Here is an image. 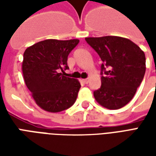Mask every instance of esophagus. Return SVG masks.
<instances>
[{"label": "esophagus", "instance_id": "34e87169", "mask_svg": "<svg viewBox=\"0 0 156 156\" xmlns=\"http://www.w3.org/2000/svg\"><path fill=\"white\" fill-rule=\"evenodd\" d=\"M82 81L85 84H88V82H89V79H88V78H86V79H82Z\"/></svg>", "mask_w": 156, "mask_h": 156}]
</instances>
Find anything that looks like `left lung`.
Here are the masks:
<instances>
[{"mask_svg":"<svg viewBox=\"0 0 156 156\" xmlns=\"http://www.w3.org/2000/svg\"><path fill=\"white\" fill-rule=\"evenodd\" d=\"M101 58V87L94 92L99 105L119 109L133 98L145 73V55L129 39L106 36L86 37Z\"/></svg>","mask_w":156,"mask_h":156,"instance_id":"1","label":"left lung"}]
</instances>
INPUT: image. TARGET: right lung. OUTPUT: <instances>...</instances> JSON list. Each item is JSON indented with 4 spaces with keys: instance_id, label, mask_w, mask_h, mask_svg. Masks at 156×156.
<instances>
[{
    "instance_id": "add662e5",
    "label": "right lung",
    "mask_w": 156,
    "mask_h": 156,
    "mask_svg": "<svg viewBox=\"0 0 156 156\" xmlns=\"http://www.w3.org/2000/svg\"><path fill=\"white\" fill-rule=\"evenodd\" d=\"M78 39H47L26 49L22 73L36 104L45 111L58 113L70 108L81 87L76 78L66 77L68 56Z\"/></svg>"
}]
</instances>
